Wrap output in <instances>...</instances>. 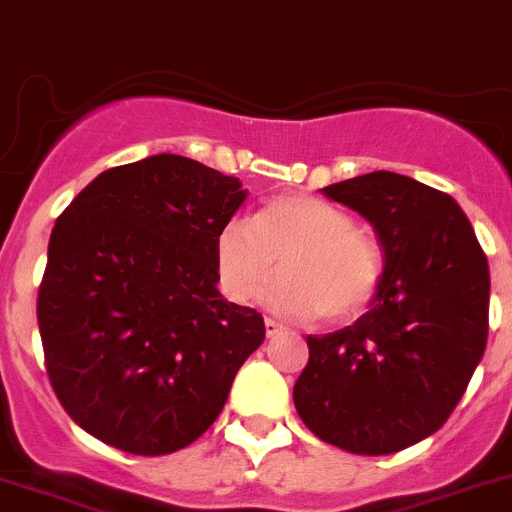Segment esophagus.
I'll use <instances>...</instances> for the list:
<instances>
[{"instance_id": "esophagus-1", "label": "esophagus", "mask_w": 512, "mask_h": 512, "mask_svg": "<svg viewBox=\"0 0 512 512\" xmlns=\"http://www.w3.org/2000/svg\"><path fill=\"white\" fill-rule=\"evenodd\" d=\"M283 331H285L283 323L272 321V318H265V333H267V338L278 336V333H283Z\"/></svg>"}]
</instances>
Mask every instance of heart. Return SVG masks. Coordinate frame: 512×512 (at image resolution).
Returning <instances> with one entry per match:
<instances>
[{
	"label": "heart",
	"instance_id": "1",
	"mask_svg": "<svg viewBox=\"0 0 512 512\" xmlns=\"http://www.w3.org/2000/svg\"><path fill=\"white\" fill-rule=\"evenodd\" d=\"M278 280L262 290L270 308L290 315L351 321L374 300L381 252L356 229L348 212L326 199L285 194L250 217H232L214 240V265L224 298L247 303L272 270Z\"/></svg>",
	"mask_w": 512,
	"mask_h": 512
}]
</instances>
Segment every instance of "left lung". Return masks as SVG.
Masks as SVG:
<instances>
[{"label": "left lung", "instance_id": "obj_1", "mask_svg": "<svg viewBox=\"0 0 512 512\" xmlns=\"http://www.w3.org/2000/svg\"><path fill=\"white\" fill-rule=\"evenodd\" d=\"M321 191L376 229L384 270L353 326L308 336L295 409L323 442L391 455L447 422L480 364L487 257L460 204L417 179L371 171Z\"/></svg>", "mask_w": 512, "mask_h": 512}]
</instances>
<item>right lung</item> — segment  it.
Masks as SVG:
<instances>
[{"label":"right lung","mask_w":512,"mask_h":512,"mask_svg":"<svg viewBox=\"0 0 512 512\" xmlns=\"http://www.w3.org/2000/svg\"><path fill=\"white\" fill-rule=\"evenodd\" d=\"M247 189L156 154L95 176L57 217L37 295L52 389L75 424L131 455H169L222 412L265 341L217 290L214 240Z\"/></svg>","instance_id":"add662e5"}]
</instances>
